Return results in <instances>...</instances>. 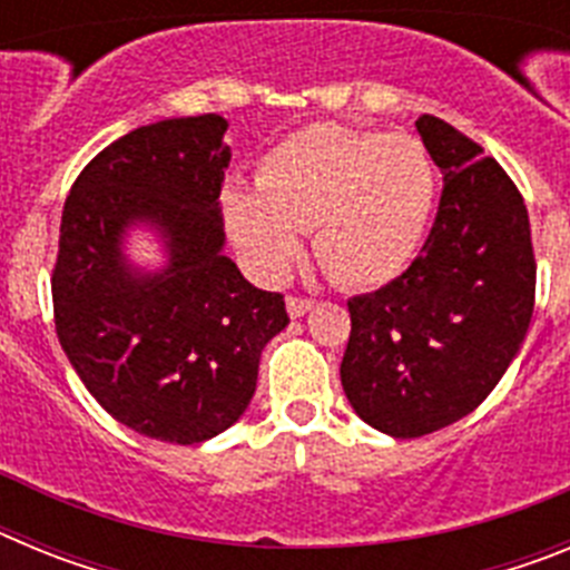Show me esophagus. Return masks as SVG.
<instances>
[{"label":"esophagus","instance_id":"34e87169","mask_svg":"<svg viewBox=\"0 0 570 570\" xmlns=\"http://www.w3.org/2000/svg\"><path fill=\"white\" fill-rule=\"evenodd\" d=\"M285 305H288V314L294 316V320H299V316L311 314V311L316 308L314 299H299V296H288V299H285Z\"/></svg>","mask_w":570,"mask_h":570}]
</instances>
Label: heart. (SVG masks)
<instances>
[{
	"label": "heart",
	"mask_w": 570,
	"mask_h": 570,
	"mask_svg": "<svg viewBox=\"0 0 570 570\" xmlns=\"http://www.w3.org/2000/svg\"><path fill=\"white\" fill-rule=\"evenodd\" d=\"M256 190L230 185L223 214L256 274L276 279L299 256V230L331 279L376 288L411 265L436 205L434 163L407 134L308 125L259 159Z\"/></svg>",
	"instance_id": "heart-1"
}]
</instances>
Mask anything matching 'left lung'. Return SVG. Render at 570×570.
<instances>
[{
	"mask_svg": "<svg viewBox=\"0 0 570 570\" xmlns=\"http://www.w3.org/2000/svg\"><path fill=\"white\" fill-rule=\"evenodd\" d=\"M422 145L442 170L434 228L411 268L354 296L340 376L362 422L434 434L491 394L528 334L537 265L520 190L482 148L436 116Z\"/></svg>",
	"mask_w": 570,
	"mask_h": 570,
	"instance_id": "8db88e82",
	"label": "left lung"
}]
</instances>
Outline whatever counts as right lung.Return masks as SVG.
I'll return each mask as SVG.
<instances>
[{
	"label": "right lung",
	"mask_w": 570,
	"mask_h": 570,
	"mask_svg": "<svg viewBox=\"0 0 570 570\" xmlns=\"http://www.w3.org/2000/svg\"><path fill=\"white\" fill-rule=\"evenodd\" d=\"M225 130L219 114L130 130L79 174L59 225L62 351L116 422L174 445L248 411L262 351L288 325L282 296L225 256ZM136 233L155 239L154 266L129 256Z\"/></svg>",
	"instance_id": "obj_1"
}]
</instances>
